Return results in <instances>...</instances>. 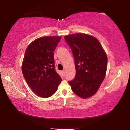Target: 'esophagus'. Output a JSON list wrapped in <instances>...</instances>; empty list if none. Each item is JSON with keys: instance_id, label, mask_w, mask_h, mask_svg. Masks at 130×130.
Listing matches in <instances>:
<instances>
[{"instance_id": "obj_1", "label": "esophagus", "mask_w": 130, "mask_h": 130, "mask_svg": "<svg viewBox=\"0 0 130 130\" xmlns=\"http://www.w3.org/2000/svg\"><path fill=\"white\" fill-rule=\"evenodd\" d=\"M61 73H62V75L64 76L65 75V71L64 70H62V71H61Z\"/></svg>"}]
</instances>
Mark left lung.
<instances>
[{"label":"left lung","instance_id":"8db88e82","mask_svg":"<svg viewBox=\"0 0 130 130\" xmlns=\"http://www.w3.org/2000/svg\"><path fill=\"white\" fill-rule=\"evenodd\" d=\"M72 50L74 60L76 75L69 81L76 95L87 99L96 93L105 76L107 57L99 41L83 33L65 37Z\"/></svg>","mask_w":130,"mask_h":130}]
</instances>
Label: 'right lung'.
I'll return each instance as SVG.
<instances>
[{"label": "right lung", "mask_w": 130, "mask_h": 130, "mask_svg": "<svg viewBox=\"0 0 130 130\" xmlns=\"http://www.w3.org/2000/svg\"><path fill=\"white\" fill-rule=\"evenodd\" d=\"M61 37H43L32 42L24 56L22 73L26 83L37 96L43 98L52 96L61 81L55 69L54 50Z\"/></svg>", "instance_id": "obj_1"}]
</instances>
